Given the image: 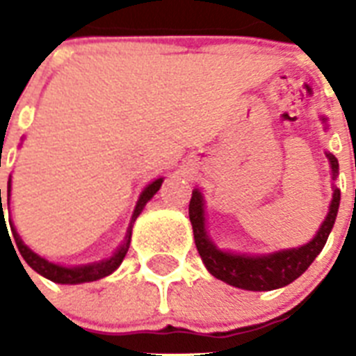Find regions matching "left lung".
Wrapping results in <instances>:
<instances>
[{
    "instance_id": "left-lung-1",
    "label": "left lung",
    "mask_w": 356,
    "mask_h": 356,
    "mask_svg": "<svg viewBox=\"0 0 356 356\" xmlns=\"http://www.w3.org/2000/svg\"><path fill=\"white\" fill-rule=\"evenodd\" d=\"M321 123H325L327 118L320 116ZM331 164V177L337 181L338 177V161L332 153H325ZM338 207H340V188L332 184V200L329 205L325 220L318 229V233L310 242L299 245V248L281 249L273 253L266 254H248L234 253L220 249L212 242L205 227V200L200 188H194L192 200H190L188 216L192 229H194L195 248L200 251L203 264L211 275L220 281L227 282L231 286L251 290V292H266V290H277L293 282L299 275H303L321 249L325 245L327 238L331 234L332 225L337 222Z\"/></svg>"
}]
</instances>
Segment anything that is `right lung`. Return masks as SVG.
<instances>
[{
  "label": "right lung",
  "instance_id": "add662e5",
  "mask_svg": "<svg viewBox=\"0 0 356 356\" xmlns=\"http://www.w3.org/2000/svg\"><path fill=\"white\" fill-rule=\"evenodd\" d=\"M162 181H164V177L155 179V181H151V183L142 190V194H140L138 201H136V207H134L133 216H131V223H129L125 240H123L122 245H120V248L116 249L108 259H103V260H97V262H90V264H81V266H63V264H57V262H51V260L44 259V257H40L38 253H35L33 249L27 248V245L24 243V240L19 238V234L16 233V229L13 227V222H10V231H13L14 240H16L19 254L24 257L25 262H27V264H29L36 273H40L42 277H46V279H49V281L53 282H58V284H81V282H92V281H97V279H103V277L111 275L113 271L118 270L120 264H122V260L125 259V254H127L134 220L140 216V212L144 211L145 203H147V201H149L156 192H159ZM8 200H10V179H8V183H7V201ZM0 209H1L0 227L1 225L3 227H7V223H5V214H3L1 188H0Z\"/></svg>",
  "mask_w": 356,
  "mask_h": 356
}]
</instances>
